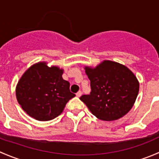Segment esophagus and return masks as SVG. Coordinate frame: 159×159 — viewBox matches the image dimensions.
Instances as JSON below:
<instances>
[{
  "mask_svg": "<svg viewBox=\"0 0 159 159\" xmlns=\"http://www.w3.org/2000/svg\"><path fill=\"white\" fill-rule=\"evenodd\" d=\"M81 94H82V93H81V91H78V92L76 93V96H77V97H78V98L81 97Z\"/></svg>",
  "mask_w": 159,
  "mask_h": 159,
  "instance_id": "1",
  "label": "esophagus"
}]
</instances>
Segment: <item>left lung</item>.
I'll return each instance as SVG.
<instances>
[{
  "label": "left lung",
  "instance_id": "1",
  "mask_svg": "<svg viewBox=\"0 0 159 159\" xmlns=\"http://www.w3.org/2000/svg\"><path fill=\"white\" fill-rule=\"evenodd\" d=\"M84 70L91 91L80 100L94 116L102 121H115L131 109L139 94V82L129 68L105 60L94 68L85 66Z\"/></svg>",
  "mask_w": 159,
  "mask_h": 159
}]
</instances>
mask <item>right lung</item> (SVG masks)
Returning <instances> with one entry per match:
<instances>
[{"mask_svg": "<svg viewBox=\"0 0 159 159\" xmlns=\"http://www.w3.org/2000/svg\"><path fill=\"white\" fill-rule=\"evenodd\" d=\"M47 64L41 61L31 65L16 86V98L22 109L41 121L61 115L67 102L75 96L70 91V83L62 78L64 70Z\"/></svg>", "mask_w": 159, "mask_h": 159, "instance_id": "obj_1", "label": "right lung"}]
</instances>
